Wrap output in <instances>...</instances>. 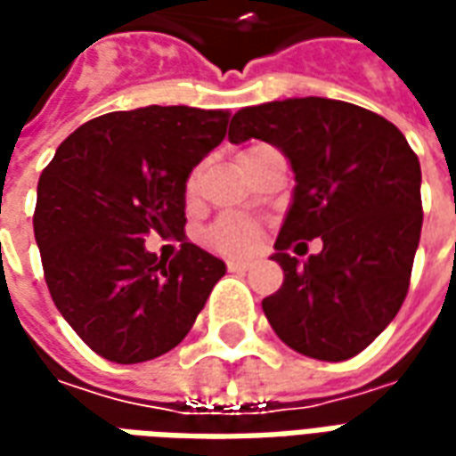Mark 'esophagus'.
I'll use <instances>...</instances> for the list:
<instances>
[{
  "label": "esophagus",
  "mask_w": 456,
  "mask_h": 456,
  "mask_svg": "<svg viewBox=\"0 0 456 456\" xmlns=\"http://www.w3.org/2000/svg\"><path fill=\"white\" fill-rule=\"evenodd\" d=\"M227 266L229 271H248V268H251V261H247V258H229Z\"/></svg>",
  "instance_id": "34e87169"
}]
</instances>
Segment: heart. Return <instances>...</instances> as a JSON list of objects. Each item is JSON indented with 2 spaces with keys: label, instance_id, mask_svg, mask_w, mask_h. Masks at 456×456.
I'll list each match as a JSON object with an SVG mask.
<instances>
[{
  "label": "heart",
  "instance_id": "heart-1",
  "mask_svg": "<svg viewBox=\"0 0 456 456\" xmlns=\"http://www.w3.org/2000/svg\"><path fill=\"white\" fill-rule=\"evenodd\" d=\"M185 198L188 202L198 198V170L185 183ZM205 244L229 256L248 254L258 244V229L254 222L244 217H222L205 232Z\"/></svg>",
  "mask_w": 456,
  "mask_h": 456
}]
</instances>
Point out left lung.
<instances>
[{
	"label": "left lung",
	"instance_id": "obj_1",
	"mask_svg": "<svg viewBox=\"0 0 456 456\" xmlns=\"http://www.w3.org/2000/svg\"><path fill=\"white\" fill-rule=\"evenodd\" d=\"M248 139L283 151L296 173L271 256L283 268V286L261 303L268 322L305 356L352 359L408 296L422 229L420 160L381 114L327 97L239 110L229 141ZM315 236L323 251L300 262Z\"/></svg>",
	"mask_w": 456,
	"mask_h": 456
}]
</instances>
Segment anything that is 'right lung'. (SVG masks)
<instances>
[{
	"instance_id": "obj_1",
	"label": "right lung",
	"mask_w": 456,
	"mask_h": 456,
	"mask_svg": "<svg viewBox=\"0 0 456 456\" xmlns=\"http://www.w3.org/2000/svg\"><path fill=\"white\" fill-rule=\"evenodd\" d=\"M229 112L141 107L102 114L58 146L38 178L34 234L55 307L93 352L117 363L178 346L224 276L185 239V183L227 134ZM178 236L166 265L145 237Z\"/></svg>"
}]
</instances>
